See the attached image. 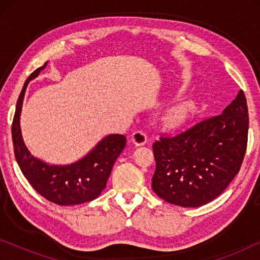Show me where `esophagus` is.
<instances>
[{
  "mask_svg": "<svg viewBox=\"0 0 260 260\" xmlns=\"http://www.w3.org/2000/svg\"><path fill=\"white\" fill-rule=\"evenodd\" d=\"M131 142L137 147H141V145H144L147 143V135H145L143 131H135V133L131 135Z\"/></svg>",
  "mask_w": 260,
  "mask_h": 260,
  "instance_id": "esophagus-1",
  "label": "esophagus"
}]
</instances>
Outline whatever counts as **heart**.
I'll list each match as a JSON object with an SVG mask.
<instances>
[{"label": "heart", "instance_id": "obj_1", "mask_svg": "<svg viewBox=\"0 0 260 260\" xmlns=\"http://www.w3.org/2000/svg\"><path fill=\"white\" fill-rule=\"evenodd\" d=\"M197 103L193 99H187L176 103L167 110L163 115V122L170 129H180L189 122L197 112Z\"/></svg>", "mask_w": 260, "mask_h": 260}]
</instances>
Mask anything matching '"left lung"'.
Masks as SVG:
<instances>
[{"label":"left lung","mask_w":260,"mask_h":260,"mask_svg":"<svg viewBox=\"0 0 260 260\" xmlns=\"http://www.w3.org/2000/svg\"><path fill=\"white\" fill-rule=\"evenodd\" d=\"M247 133V103L240 90L221 115L155 142L152 190L181 207H200L213 201L239 172Z\"/></svg>","instance_id":"obj_1"}]
</instances>
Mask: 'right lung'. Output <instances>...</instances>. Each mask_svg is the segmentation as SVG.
Returning a JSON list of instances; mask_svg holds the SVG:
<instances>
[{
	"label": "right lung",
	"mask_w": 260,
	"mask_h": 260,
	"mask_svg": "<svg viewBox=\"0 0 260 260\" xmlns=\"http://www.w3.org/2000/svg\"><path fill=\"white\" fill-rule=\"evenodd\" d=\"M46 66L47 62L28 77L17 99L12 125L14 152L21 172L41 197L59 206L80 205L94 200L104 189L112 167L125 147L126 138L118 134L108 135L84 157L70 165H51L31 155L24 144L20 117L28 84Z\"/></svg>",
	"instance_id": "add662e5"
}]
</instances>
